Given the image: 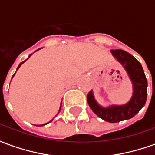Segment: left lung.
I'll use <instances>...</instances> for the list:
<instances>
[{"mask_svg": "<svg viewBox=\"0 0 155 155\" xmlns=\"http://www.w3.org/2000/svg\"><path fill=\"white\" fill-rule=\"evenodd\" d=\"M111 53L128 74L133 85L132 97L126 104H111L104 107L98 103L93 91H91L87 95V101L93 112L102 120L110 123H117L133 118L144 106L148 83L142 65L133 55L123 50H112Z\"/></svg>", "mask_w": 155, "mask_h": 155, "instance_id": "8db88e82", "label": "left lung"}]
</instances>
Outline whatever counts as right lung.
<instances>
[{
    "mask_svg": "<svg viewBox=\"0 0 155 155\" xmlns=\"http://www.w3.org/2000/svg\"><path fill=\"white\" fill-rule=\"evenodd\" d=\"M39 50H40V49H39ZM37 51H38V50H37ZM31 54H30V55H29V57L27 58V59H26V60H28L29 58L31 57ZM26 60H25V61H22L21 63V64H19V66H18V67H17V69H16V71H17V70H18L19 68L21 67V64H23V63H24V62H25V61H26ZM15 74H13V76H14V75H15ZM13 76H12V78H13ZM61 104H62V102H61V106H60V110H59V112H58V114H59V113H60V111H61ZM57 114H56V115H57ZM52 120H53V119H52V120H51V121H50V122H51V121H52ZM50 122H49V123H50ZM48 124V123H46V124H40V125H36V126H43V125H45V124Z\"/></svg>",
    "mask_w": 155,
    "mask_h": 155,
    "instance_id": "right-lung-1",
    "label": "right lung"
}]
</instances>
